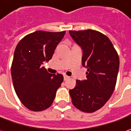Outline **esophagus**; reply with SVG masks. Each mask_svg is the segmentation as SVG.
<instances>
[{
	"instance_id": "obj_1",
	"label": "esophagus",
	"mask_w": 131,
	"mask_h": 131,
	"mask_svg": "<svg viewBox=\"0 0 131 131\" xmlns=\"http://www.w3.org/2000/svg\"><path fill=\"white\" fill-rule=\"evenodd\" d=\"M64 80L66 81V80H67V79H69V77H68V76H66V75H64Z\"/></svg>"
}]
</instances>
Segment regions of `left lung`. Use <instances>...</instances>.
<instances>
[{
  "label": "left lung",
  "instance_id": "left-lung-1",
  "mask_svg": "<svg viewBox=\"0 0 131 131\" xmlns=\"http://www.w3.org/2000/svg\"><path fill=\"white\" fill-rule=\"evenodd\" d=\"M71 36L83 50L82 66L88 68L87 79L77 80L69 90L73 106L92 113L108 101L112 95L119 66L118 54L109 38L94 30H69Z\"/></svg>",
  "mask_w": 131,
  "mask_h": 131
}]
</instances>
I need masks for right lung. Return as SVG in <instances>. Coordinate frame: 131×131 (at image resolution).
<instances>
[{
    "label": "right lung",
    "mask_w": 131,
    "mask_h": 131,
    "mask_svg": "<svg viewBox=\"0 0 131 131\" xmlns=\"http://www.w3.org/2000/svg\"><path fill=\"white\" fill-rule=\"evenodd\" d=\"M66 31L38 30L22 38L16 47L11 73L15 92L23 105L40 112L52 104L63 81L62 74H51L41 65L52 58Z\"/></svg>",
    "instance_id": "right-lung-1"
}]
</instances>
